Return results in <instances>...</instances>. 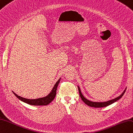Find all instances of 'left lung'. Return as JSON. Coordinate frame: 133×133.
Masks as SVG:
<instances>
[{"label":"left lung","mask_w":133,"mask_h":133,"mask_svg":"<svg viewBox=\"0 0 133 133\" xmlns=\"http://www.w3.org/2000/svg\"><path fill=\"white\" fill-rule=\"evenodd\" d=\"M78 89H79L80 96H81L82 100L83 101V102H84L85 104H87V105H88L89 107H94V108H102V107H107V106L109 105H110V104L115 103L116 101L118 100L122 97V96L123 95V94H125L126 89V88L121 95H120L118 97H117L116 98H114V99H112L110 100L104 101V102H95V101H90V100L87 99V98H86L82 94L81 89H80V87L78 85Z\"/></svg>","instance_id":"left-lung-1"}]
</instances>
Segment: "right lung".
<instances>
[{
    "label": "right lung",
    "instance_id": "add662e5",
    "mask_svg": "<svg viewBox=\"0 0 133 133\" xmlns=\"http://www.w3.org/2000/svg\"><path fill=\"white\" fill-rule=\"evenodd\" d=\"M60 81L61 78L58 79V81L55 83L50 93L46 96L44 97L36 98V99H28V98H25L21 97L20 96H18L14 91H12V92L17 97V98L26 104L32 105H47L49 104H50L55 98V95H56L57 88L58 84L60 82Z\"/></svg>",
    "mask_w": 133,
    "mask_h": 133
}]
</instances>
